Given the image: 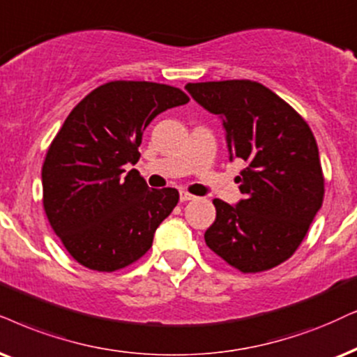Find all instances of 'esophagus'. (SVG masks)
Masks as SVG:
<instances>
[{
	"label": "esophagus",
	"mask_w": 357,
	"mask_h": 357,
	"mask_svg": "<svg viewBox=\"0 0 357 357\" xmlns=\"http://www.w3.org/2000/svg\"><path fill=\"white\" fill-rule=\"evenodd\" d=\"M179 199H181V202H186V201L196 199V196H192V194H189L186 191H181V192H179Z\"/></svg>",
	"instance_id": "1"
}]
</instances>
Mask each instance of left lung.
<instances>
[{"mask_svg":"<svg viewBox=\"0 0 357 357\" xmlns=\"http://www.w3.org/2000/svg\"><path fill=\"white\" fill-rule=\"evenodd\" d=\"M199 105L222 119L227 148L247 168L243 199H214L207 247L242 273L290 259L323 204L324 176L313 132L295 108L254 80L188 84Z\"/></svg>","mask_w":357,"mask_h":357,"instance_id":"8db88e82","label":"left lung"}]
</instances>
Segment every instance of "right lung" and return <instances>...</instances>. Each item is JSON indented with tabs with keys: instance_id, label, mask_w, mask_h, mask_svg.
Segmentation results:
<instances>
[{
	"instance_id": "1",
	"label": "right lung",
	"mask_w": 357,
	"mask_h": 357,
	"mask_svg": "<svg viewBox=\"0 0 357 357\" xmlns=\"http://www.w3.org/2000/svg\"><path fill=\"white\" fill-rule=\"evenodd\" d=\"M181 89L112 80L67 116L43 165V204L52 231L80 265L115 272L142 259L179 201L174 188L150 189L137 169L150 121L184 105Z\"/></svg>"
}]
</instances>
